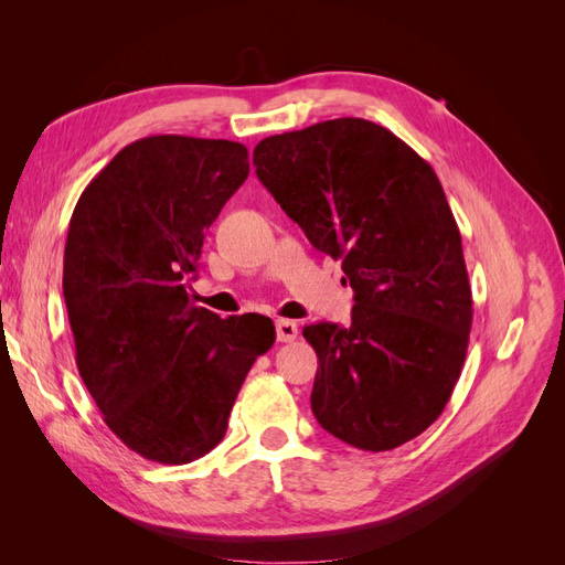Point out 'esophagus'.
Wrapping results in <instances>:
<instances>
[{
    "label": "esophagus",
    "instance_id": "1",
    "mask_svg": "<svg viewBox=\"0 0 565 565\" xmlns=\"http://www.w3.org/2000/svg\"><path fill=\"white\" fill-rule=\"evenodd\" d=\"M276 334H278V341H282V344H289V341H295L299 337V328L295 320H285L280 318L276 322Z\"/></svg>",
    "mask_w": 565,
    "mask_h": 565
}]
</instances>
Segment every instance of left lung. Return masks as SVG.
I'll use <instances>...</instances> for the list:
<instances>
[{"label": "left lung", "mask_w": 565, "mask_h": 565, "mask_svg": "<svg viewBox=\"0 0 565 565\" xmlns=\"http://www.w3.org/2000/svg\"><path fill=\"white\" fill-rule=\"evenodd\" d=\"M254 164L353 287L349 328H303L320 365L318 424L370 452L417 438L452 396L473 318L461 235L431 164L361 117L268 136Z\"/></svg>", "instance_id": "obj_1"}]
</instances>
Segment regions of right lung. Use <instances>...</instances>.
<instances>
[{"label":"right lung","mask_w":565,"mask_h":565,"mask_svg":"<svg viewBox=\"0 0 565 565\" xmlns=\"http://www.w3.org/2000/svg\"><path fill=\"white\" fill-rule=\"evenodd\" d=\"M249 174L224 139L148 136L84 188L63 256V297L84 386L108 429L160 465L216 448L270 318H218L188 295L204 231Z\"/></svg>","instance_id":"right-lung-1"}]
</instances>
